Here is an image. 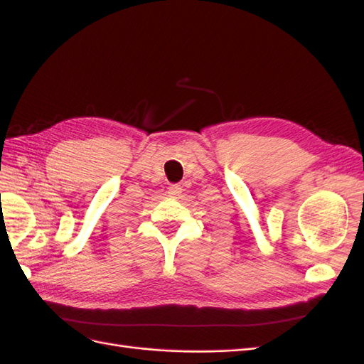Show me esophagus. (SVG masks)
<instances>
[{
    "label": "esophagus",
    "instance_id": "esophagus-1",
    "mask_svg": "<svg viewBox=\"0 0 364 364\" xmlns=\"http://www.w3.org/2000/svg\"><path fill=\"white\" fill-rule=\"evenodd\" d=\"M167 193H168V196H170V197H178V196H181V193H182V186H181V185H178V183L170 185Z\"/></svg>",
    "mask_w": 364,
    "mask_h": 364
}]
</instances>
